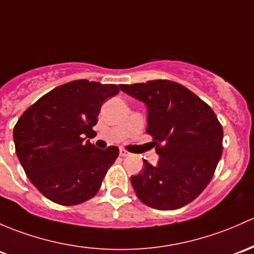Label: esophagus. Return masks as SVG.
Wrapping results in <instances>:
<instances>
[{
    "label": "esophagus",
    "mask_w": 254,
    "mask_h": 254,
    "mask_svg": "<svg viewBox=\"0 0 254 254\" xmlns=\"http://www.w3.org/2000/svg\"><path fill=\"white\" fill-rule=\"evenodd\" d=\"M119 154H120V156H122V157H127V156H130V152H127V149H124V148H120Z\"/></svg>",
    "instance_id": "34e87169"
}]
</instances>
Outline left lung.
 I'll use <instances>...</instances> for the list:
<instances>
[{
	"label": "left lung",
	"mask_w": 254,
	"mask_h": 254,
	"mask_svg": "<svg viewBox=\"0 0 254 254\" xmlns=\"http://www.w3.org/2000/svg\"><path fill=\"white\" fill-rule=\"evenodd\" d=\"M147 106V131L161 158L143 161L131 185L142 203L154 209L184 207L202 193L223 154V127L213 109L188 87L172 80L120 85Z\"/></svg>",
	"instance_id": "left-lung-1"
}]
</instances>
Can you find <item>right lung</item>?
I'll use <instances>...</instances> for the list:
<instances>
[{"label": "right lung", "mask_w": 254, "mask_h": 254, "mask_svg": "<svg viewBox=\"0 0 254 254\" xmlns=\"http://www.w3.org/2000/svg\"><path fill=\"white\" fill-rule=\"evenodd\" d=\"M114 84L74 80L51 90L20 116L13 129L15 152L29 180L46 198L76 205L92 198L119 148L86 141Z\"/></svg>", "instance_id": "obj_1"}]
</instances>
